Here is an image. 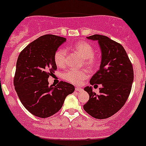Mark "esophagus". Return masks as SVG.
<instances>
[{"label": "esophagus", "mask_w": 146, "mask_h": 146, "mask_svg": "<svg viewBox=\"0 0 146 146\" xmlns=\"http://www.w3.org/2000/svg\"><path fill=\"white\" fill-rule=\"evenodd\" d=\"M76 91L78 92H82L83 89L81 88H80V87H76Z\"/></svg>", "instance_id": "obj_1"}]
</instances>
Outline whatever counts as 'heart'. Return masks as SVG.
<instances>
[{
	"mask_svg": "<svg viewBox=\"0 0 146 146\" xmlns=\"http://www.w3.org/2000/svg\"><path fill=\"white\" fill-rule=\"evenodd\" d=\"M70 48L76 52L81 58L84 60V63L89 68H94L96 65V60L94 57V49L92 45L86 42H78L71 46ZM67 50L63 48H60L54 53V62L58 67L62 68L66 64ZM88 77V73L86 70H67L63 74L64 79L71 84L78 85L81 84L84 80Z\"/></svg>",
	"mask_w": 146,
	"mask_h": 146,
	"instance_id": "1",
	"label": "heart"
}]
</instances>
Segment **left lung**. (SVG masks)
I'll return each mask as SVG.
<instances>
[{
    "label": "left lung",
    "instance_id": "obj_1",
    "mask_svg": "<svg viewBox=\"0 0 146 146\" xmlns=\"http://www.w3.org/2000/svg\"><path fill=\"white\" fill-rule=\"evenodd\" d=\"M97 41L102 53L99 70L90 80L91 85L101 84L99 94L92 86L84 91L89 100L84 105L88 114L96 119H106L117 112L130 95L134 78L133 65L124 47L106 36L95 35L87 37Z\"/></svg>",
    "mask_w": 146,
    "mask_h": 146
}]
</instances>
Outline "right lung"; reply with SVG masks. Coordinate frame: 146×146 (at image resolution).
<instances>
[{
  "instance_id": "1",
  "label": "right lung",
  "mask_w": 146,
  "mask_h": 146,
  "mask_svg": "<svg viewBox=\"0 0 146 146\" xmlns=\"http://www.w3.org/2000/svg\"><path fill=\"white\" fill-rule=\"evenodd\" d=\"M66 39L52 35L37 38L18 57L15 90L24 107L35 116L46 118L58 112L74 86L61 81L49 86L48 78L57 69L54 56Z\"/></svg>"
}]
</instances>
